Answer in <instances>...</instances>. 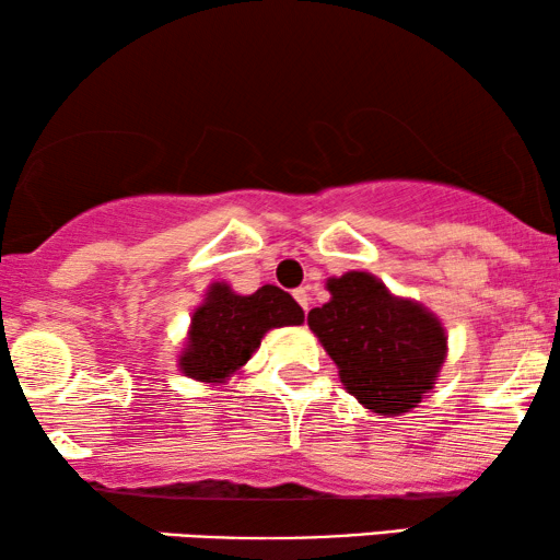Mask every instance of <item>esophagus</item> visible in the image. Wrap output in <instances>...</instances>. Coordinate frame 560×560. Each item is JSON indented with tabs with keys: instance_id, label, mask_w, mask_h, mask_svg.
<instances>
[{
	"instance_id": "1",
	"label": "esophagus",
	"mask_w": 560,
	"mask_h": 560,
	"mask_svg": "<svg viewBox=\"0 0 560 560\" xmlns=\"http://www.w3.org/2000/svg\"><path fill=\"white\" fill-rule=\"evenodd\" d=\"M294 299H296L299 306H302L304 312L310 310V302H312V299H310V289H306V287H299V289H294Z\"/></svg>"
}]
</instances>
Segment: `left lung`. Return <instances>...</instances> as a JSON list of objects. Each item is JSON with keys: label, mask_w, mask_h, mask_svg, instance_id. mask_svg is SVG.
Returning <instances> with one entry per match:
<instances>
[{"label": "left lung", "mask_w": 560, "mask_h": 560, "mask_svg": "<svg viewBox=\"0 0 560 560\" xmlns=\"http://www.w3.org/2000/svg\"><path fill=\"white\" fill-rule=\"evenodd\" d=\"M332 299L310 312V329L335 360L350 396L377 416L421 404L446 360V332L436 314L393 296L368 271L327 279Z\"/></svg>", "instance_id": "8db88e82"}]
</instances>
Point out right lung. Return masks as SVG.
Returning <instances> with one entry per match:
<instances>
[{
	"label": "right lung",
	"instance_id": "obj_1",
	"mask_svg": "<svg viewBox=\"0 0 560 560\" xmlns=\"http://www.w3.org/2000/svg\"><path fill=\"white\" fill-rule=\"evenodd\" d=\"M304 312L287 291L266 283L243 296L223 281L205 291V302L192 312L179 370L200 383H225L238 373L273 327L302 325Z\"/></svg>",
	"mask_w": 560,
	"mask_h": 560
}]
</instances>
